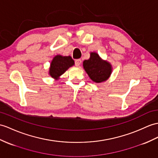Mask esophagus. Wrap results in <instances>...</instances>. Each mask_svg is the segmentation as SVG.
I'll return each instance as SVG.
<instances>
[{"instance_id":"1","label":"esophagus","mask_w":158,"mask_h":158,"mask_svg":"<svg viewBox=\"0 0 158 158\" xmlns=\"http://www.w3.org/2000/svg\"><path fill=\"white\" fill-rule=\"evenodd\" d=\"M81 62H82V61H81V60H80V59H78V60H75V66H76V67H78L80 64H81Z\"/></svg>"}]
</instances>
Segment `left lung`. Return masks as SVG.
I'll list each match as a JSON object with an SVG mask.
<instances>
[{"mask_svg": "<svg viewBox=\"0 0 158 158\" xmlns=\"http://www.w3.org/2000/svg\"><path fill=\"white\" fill-rule=\"evenodd\" d=\"M83 67L90 78L97 83L106 81L112 73L111 64L95 52H91L90 58L83 61Z\"/></svg>", "mask_w": 158, "mask_h": 158, "instance_id": "obj_1", "label": "left lung"}]
</instances>
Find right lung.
Returning <instances> with one entry per match:
<instances>
[{"mask_svg": "<svg viewBox=\"0 0 158 158\" xmlns=\"http://www.w3.org/2000/svg\"><path fill=\"white\" fill-rule=\"evenodd\" d=\"M74 65V61L71 56H56L52 60L49 70V74L53 78L58 80L69 68Z\"/></svg>", "mask_w": 158, "mask_h": 158, "instance_id": "obj_1", "label": "right lung"}]
</instances>
